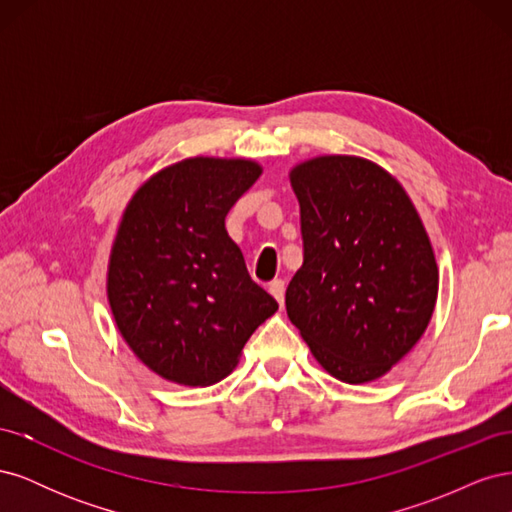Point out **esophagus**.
Returning <instances> with one entry per match:
<instances>
[{
	"instance_id": "obj_1",
	"label": "esophagus",
	"mask_w": 512,
	"mask_h": 512,
	"mask_svg": "<svg viewBox=\"0 0 512 512\" xmlns=\"http://www.w3.org/2000/svg\"><path fill=\"white\" fill-rule=\"evenodd\" d=\"M269 292L275 297V301L280 303V307H284V282L282 280H273L269 284Z\"/></svg>"
}]
</instances>
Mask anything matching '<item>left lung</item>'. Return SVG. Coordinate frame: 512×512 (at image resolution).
<instances>
[{"instance_id": "left-lung-1", "label": "left lung", "mask_w": 512, "mask_h": 512, "mask_svg": "<svg viewBox=\"0 0 512 512\" xmlns=\"http://www.w3.org/2000/svg\"><path fill=\"white\" fill-rule=\"evenodd\" d=\"M303 265L286 312L324 371L348 384L389 374L427 331L440 271L408 192L359 156H316L290 168Z\"/></svg>"}]
</instances>
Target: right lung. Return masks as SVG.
Returning a JSON list of instances; mask_svg holds the SVG:
<instances>
[{
    "instance_id": "1",
    "label": "right lung",
    "mask_w": 512,
    "mask_h": 512,
    "mask_svg": "<svg viewBox=\"0 0 512 512\" xmlns=\"http://www.w3.org/2000/svg\"><path fill=\"white\" fill-rule=\"evenodd\" d=\"M260 175L256 160L185 158L153 173L123 209L106 269L108 307L136 359L168 382H220L277 312L224 228Z\"/></svg>"
}]
</instances>
